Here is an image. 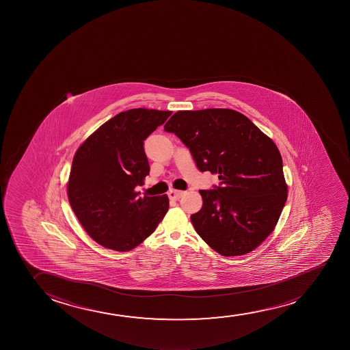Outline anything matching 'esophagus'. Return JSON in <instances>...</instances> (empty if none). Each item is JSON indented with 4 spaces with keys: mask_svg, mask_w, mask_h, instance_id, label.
Masks as SVG:
<instances>
[{
    "mask_svg": "<svg viewBox=\"0 0 350 350\" xmlns=\"http://www.w3.org/2000/svg\"><path fill=\"white\" fill-rule=\"evenodd\" d=\"M183 191H176V189H170L168 191V196L170 199H173V200H178L182 196H183Z\"/></svg>",
    "mask_w": 350,
    "mask_h": 350,
    "instance_id": "esophagus-1",
    "label": "esophagus"
}]
</instances>
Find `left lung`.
<instances>
[{"label": "left lung", "mask_w": 350, "mask_h": 350, "mask_svg": "<svg viewBox=\"0 0 350 350\" xmlns=\"http://www.w3.org/2000/svg\"><path fill=\"white\" fill-rule=\"evenodd\" d=\"M164 130L186 145L200 172L220 180L213 189L199 191L204 204L191 215L198 234L223 256L252 252L274 230L287 200L274 142L228 108L178 111Z\"/></svg>", "instance_id": "8db88e82"}]
</instances>
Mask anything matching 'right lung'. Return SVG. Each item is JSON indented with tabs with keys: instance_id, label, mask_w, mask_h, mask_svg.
<instances>
[{
	"instance_id": "right-lung-1",
	"label": "right lung",
	"mask_w": 350,
	"mask_h": 350,
	"mask_svg": "<svg viewBox=\"0 0 350 350\" xmlns=\"http://www.w3.org/2000/svg\"><path fill=\"white\" fill-rule=\"evenodd\" d=\"M169 111L133 108L100 126L76 151L68 183L71 208L103 247L129 252L154 232L168 212L167 194L138 198L149 175L144 140Z\"/></svg>"
}]
</instances>
